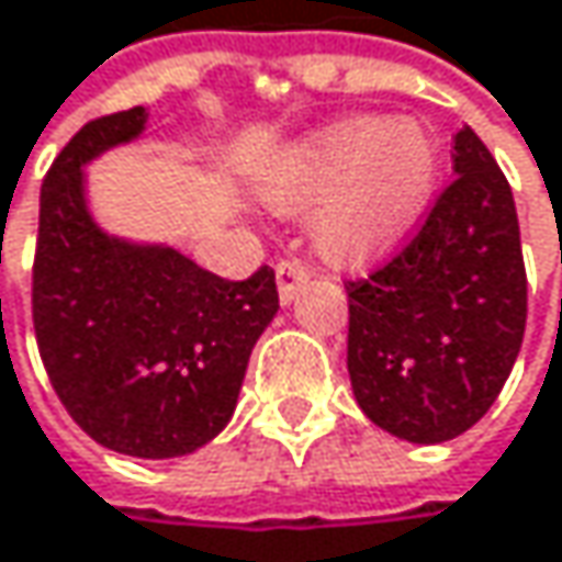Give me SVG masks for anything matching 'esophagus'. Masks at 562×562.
Instances as JSON below:
<instances>
[{"mask_svg":"<svg viewBox=\"0 0 562 562\" xmlns=\"http://www.w3.org/2000/svg\"><path fill=\"white\" fill-rule=\"evenodd\" d=\"M305 282H308V267L305 263H299V260H280L277 263V289H280V299L285 305L299 295V289Z\"/></svg>","mask_w":562,"mask_h":562,"instance_id":"1","label":"esophagus"}]
</instances>
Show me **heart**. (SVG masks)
I'll list each match as a JSON object with an SVG mask.
<instances>
[{
	"mask_svg": "<svg viewBox=\"0 0 562 562\" xmlns=\"http://www.w3.org/2000/svg\"><path fill=\"white\" fill-rule=\"evenodd\" d=\"M439 175L436 133L409 116L341 120L267 181L282 214H308L315 250L331 263H364L391 250L423 217Z\"/></svg>",
	"mask_w": 562,
	"mask_h": 562,
	"instance_id": "1",
	"label": "heart"
}]
</instances>
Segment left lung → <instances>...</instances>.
Listing matches in <instances>:
<instances>
[{
	"instance_id": "8db88e82",
	"label": "left lung",
	"mask_w": 562,
	"mask_h": 562,
	"mask_svg": "<svg viewBox=\"0 0 562 562\" xmlns=\"http://www.w3.org/2000/svg\"><path fill=\"white\" fill-rule=\"evenodd\" d=\"M456 178L413 240L348 289V374L358 406L396 439L436 446L498 400L527 322L520 227L505 171L462 126Z\"/></svg>"
}]
</instances>
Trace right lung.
Listing matches in <instances>:
<instances>
[{
    "label": "right lung",
    "mask_w": 562,
    "mask_h": 562,
    "mask_svg": "<svg viewBox=\"0 0 562 562\" xmlns=\"http://www.w3.org/2000/svg\"><path fill=\"white\" fill-rule=\"evenodd\" d=\"M143 106L90 120L42 184L35 338L74 423L136 459H175L234 416L250 351L280 308L277 273L231 282L162 244L97 227L83 166L146 130Z\"/></svg>",
    "instance_id": "add662e5"
}]
</instances>
